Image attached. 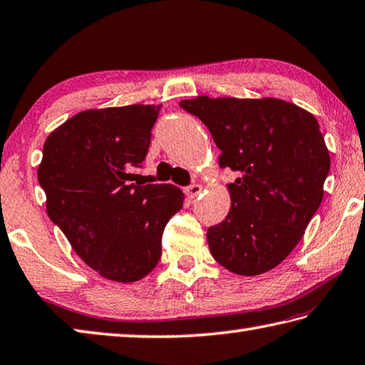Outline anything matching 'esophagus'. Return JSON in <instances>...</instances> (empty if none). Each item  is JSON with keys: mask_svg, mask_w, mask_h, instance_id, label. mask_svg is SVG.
Masks as SVG:
<instances>
[{"mask_svg": "<svg viewBox=\"0 0 365 365\" xmlns=\"http://www.w3.org/2000/svg\"><path fill=\"white\" fill-rule=\"evenodd\" d=\"M202 191V187L200 183H191L190 187H187L185 188V195H187L188 197H191V200H193V197H196L197 195H200Z\"/></svg>", "mask_w": 365, "mask_h": 365, "instance_id": "34e87169", "label": "esophagus"}]
</instances>
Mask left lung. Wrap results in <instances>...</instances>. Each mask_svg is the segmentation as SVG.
I'll return each mask as SVG.
<instances>
[{"label":"left lung","mask_w":365,"mask_h":365,"mask_svg":"<svg viewBox=\"0 0 365 365\" xmlns=\"http://www.w3.org/2000/svg\"><path fill=\"white\" fill-rule=\"evenodd\" d=\"M180 107L201 119L237 174L231 209L207 230L212 257L241 276L277 267L319 209L330 155L309 111L279 98L196 97Z\"/></svg>","instance_id":"obj_1"}]
</instances>
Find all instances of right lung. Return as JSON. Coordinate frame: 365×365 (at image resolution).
Returning <instances> with one entry per match:
<instances>
[{
    "label": "right lung",
    "mask_w": 365,
    "mask_h": 365,
    "mask_svg": "<svg viewBox=\"0 0 365 365\" xmlns=\"http://www.w3.org/2000/svg\"><path fill=\"white\" fill-rule=\"evenodd\" d=\"M161 105L86 110L51 132L38 182L73 250L105 279L135 282L161 258V237L185 196L174 185L130 183Z\"/></svg>",
    "instance_id": "right-lung-1"
}]
</instances>
